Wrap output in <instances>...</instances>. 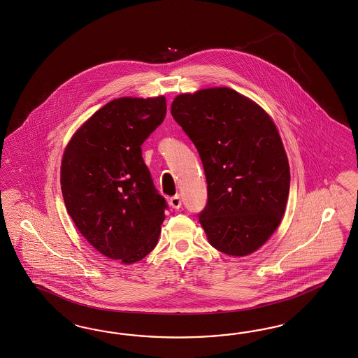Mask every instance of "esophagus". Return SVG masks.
Returning <instances> with one entry per match:
<instances>
[{
	"mask_svg": "<svg viewBox=\"0 0 358 358\" xmlns=\"http://www.w3.org/2000/svg\"><path fill=\"white\" fill-rule=\"evenodd\" d=\"M169 205H171L172 208H176V210H177V208H180L181 205H182L180 195H174V196H172V198L169 199Z\"/></svg>",
	"mask_w": 358,
	"mask_h": 358,
	"instance_id": "obj_1",
	"label": "esophagus"
}]
</instances>
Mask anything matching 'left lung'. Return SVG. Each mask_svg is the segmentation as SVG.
Returning <instances> with one entry per match:
<instances>
[{"label": "left lung", "mask_w": 358, "mask_h": 358, "mask_svg": "<svg viewBox=\"0 0 358 358\" xmlns=\"http://www.w3.org/2000/svg\"><path fill=\"white\" fill-rule=\"evenodd\" d=\"M171 111L203 164L208 199L199 223L208 243L234 257L256 252L281 224L290 189L271 115L226 87L178 94Z\"/></svg>", "instance_id": "obj_1"}]
</instances>
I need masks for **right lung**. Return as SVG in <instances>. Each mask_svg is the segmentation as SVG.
<instances>
[{
	"label": "right lung",
	"instance_id": "obj_1",
	"mask_svg": "<svg viewBox=\"0 0 358 358\" xmlns=\"http://www.w3.org/2000/svg\"><path fill=\"white\" fill-rule=\"evenodd\" d=\"M166 113L164 96L120 97L85 120L65 147L60 184L65 207L87 243L130 265L151 252L166 208L141 145Z\"/></svg>",
	"mask_w": 358,
	"mask_h": 358
}]
</instances>
